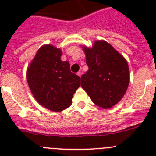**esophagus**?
Listing matches in <instances>:
<instances>
[{
  "label": "esophagus",
  "mask_w": 156,
  "mask_h": 156,
  "mask_svg": "<svg viewBox=\"0 0 156 156\" xmlns=\"http://www.w3.org/2000/svg\"><path fill=\"white\" fill-rule=\"evenodd\" d=\"M77 75L79 76L80 77H81V75H82V73H81L80 71V72H78V73H77Z\"/></svg>",
  "instance_id": "34e87169"
}]
</instances>
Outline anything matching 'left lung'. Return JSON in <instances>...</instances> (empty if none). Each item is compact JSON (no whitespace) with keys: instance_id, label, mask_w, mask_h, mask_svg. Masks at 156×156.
Here are the masks:
<instances>
[{"instance_id":"1","label":"left lung","mask_w":156,"mask_h":156,"mask_svg":"<svg viewBox=\"0 0 156 156\" xmlns=\"http://www.w3.org/2000/svg\"><path fill=\"white\" fill-rule=\"evenodd\" d=\"M83 48L89 70L81 76V87L95 105L103 108H111L127 90V62L104 41H95L91 49Z\"/></svg>"}]
</instances>
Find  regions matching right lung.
<instances>
[{"instance_id":"obj_1","label":"right lung","mask_w":156,"mask_h":156,"mask_svg":"<svg viewBox=\"0 0 156 156\" xmlns=\"http://www.w3.org/2000/svg\"><path fill=\"white\" fill-rule=\"evenodd\" d=\"M62 51L52 45L40 48L27 69L32 94L44 107L60 112L69 107L80 83V77L70 71L68 62L61 60Z\"/></svg>"}]
</instances>
